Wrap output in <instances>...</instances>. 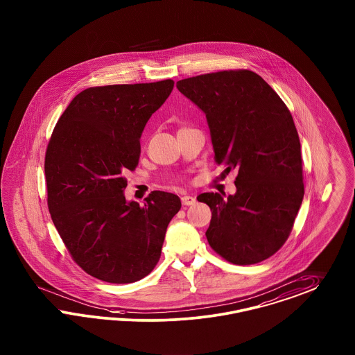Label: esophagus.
<instances>
[{
  "instance_id": "34e87169",
  "label": "esophagus",
  "mask_w": 355,
  "mask_h": 355,
  "mask_svg": "<svg viewBox=\"0 0 355 355\" xmlns=\"http://www.w3.org/2000/svg\"><path fill=\"white\" fill-rule=\"evenodd\" d=\"M181 200H182L184 206H193L196 202V198L191 196H184L181 198Z\"/></svg>"
}]
</instances>
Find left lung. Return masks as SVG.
Instances as JSON below:
<instances>
[{"instance_id":"left-lung-1","label":"left lung","mask_w":355,"mask_h":355,"mask_svg":"<svg viewBox=\"0 0 355 355\" xmlns=\"http://www.w3.org/2000/svg\"><path fill=\"white\" fill-rule=\"evenodd\" d=\"M177 89L206 114L215 161L237 171L236 193H203L211 248L234 265H253L288 239L304 196L300 140L272 87L246 69L200 74Z\"/></svg>"}]
</instances>
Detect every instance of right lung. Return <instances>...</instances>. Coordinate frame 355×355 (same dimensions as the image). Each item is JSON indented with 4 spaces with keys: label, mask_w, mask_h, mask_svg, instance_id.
Here are the masks:
<instances>
[{
    "label": "right lung",
    "mask_w": 355,
    "mask_h": 355,
    "mask_svg": "<svg viewBox=\"0 0 355 355\" xmlns=\"http://www.w3.org/2000/svg\"><path fill=\"white\" fill-rule=\"evenodd\" d=\"M173 80L89 87L62 112L49 139L44 173L52 221L74 262L109 283L140 281L155 269L181 199L152 191L127 202L125 173L140 157L149 118Z\"/></svg>",
    "instance_id": "1"
}]
</instances>
